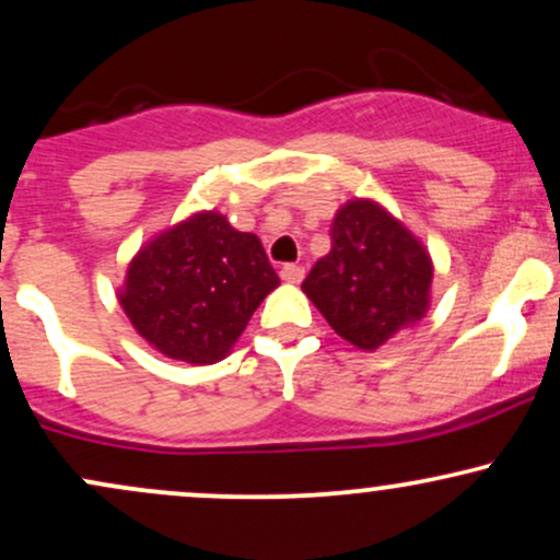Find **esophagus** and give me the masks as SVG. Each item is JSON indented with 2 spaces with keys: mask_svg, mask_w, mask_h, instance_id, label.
Masks as SVG:
<instances>
[{
  "mask_svg": "<svg viewBox=\"0 0 560 560\" xmlns=\"http://www.w3.org/2000/svg\"><path fill=\"white\" fill-rule=\"evenodd\" d=\"M281 279L289 281V284H300V281L305 279V268L287 262V266H281Z\"/></svg>",
  "mask_w": 560,
  "mask_h": 560,
  "instance_id": "1",
  "label": "esophagus"
}]
</instances>
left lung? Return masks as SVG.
<instances>
[{
  "mask_svg": "<svg viewBox=\"0 0 560 560\" xmlns=\"http://www.w3.org/2000/svg\"><path fill=\"white\" fill-rule=\"evenodd\" d=\"M432 260L423 244L371 199H352L331 223V253L302 281V292L339 337L376 350L423 318Z\"/></svg>",
  "mask_w": 560,
  "mask_h": 560,
  "instance_id": "8db88e82",
  "label": "left lung"
}]
</instances>
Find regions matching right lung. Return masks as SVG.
<instances>
[{"instance_id":"obj_1","label":"right lung","mask_w":560,"mask_h":560,"mask_svg":"<svg viewBox=\"0 0 560 560\" xmlns=\"http://www.w3.org/2000/svg\"><path fill=\"white\" fill-rule=\"evenodd\" d=\"M276 287L258 236L218 213H197L131 260L120 305L163 355L205 365L226 355Z\"/></svg>"}]
</instances>
